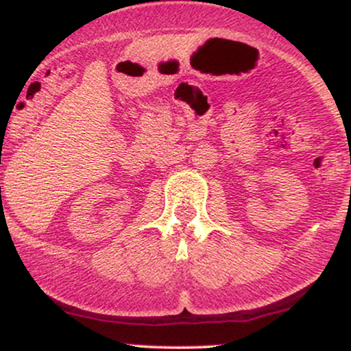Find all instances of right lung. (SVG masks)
Instances as JSON below:
<instances>
[{"label":"right lung","mask_w":351,"mask_h":351,"mask_svg":"<svg viewBox=\"0 0 351 351\" xmlns=\"http://www.w3.org/2000/svg\"><path fill=\"white\" fill-rule=\"evenodd\" d=\"M0 189H1V188H0Z\"/></svg>","instance_id":"obj_1"}]
</instances>
